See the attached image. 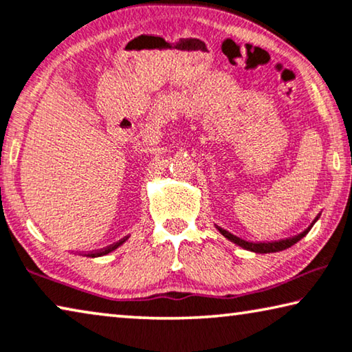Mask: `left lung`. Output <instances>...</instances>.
<instances>
[{
	"label": "left lung",
	"instance_id": "obj_1",
	"mask_svg": "<svg viewBox=\"0 0 352 352\" xmlns=\"http://www.w3.org/2000/svg\"><path fill=\"white\" fill-rule=\"evenodd\" d=\"M318 220V217L315 219V221ZM313 226V223H311ZM311 226H308V228L300 232V234H297L294 237H288V239H282V241H274V242H250V241H244L241 239V237H237L234 234H231L230 231H226L223 228H220V226H217V230L223 234L226 239H230L231 242H234V244L241 245L247 248V250L250 252H256V253H272V252H280V250H285V248H288L291 245H294L296 242H299L302 237H304L308 231L311 230Z\"/></svg>",
	"mask_w": 352,
	"mask_h": 352
}]
</instances>
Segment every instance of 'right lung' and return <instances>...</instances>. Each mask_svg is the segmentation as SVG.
<instances>
[{
    "instance_id": "add662e5",
    "label": "right lung",
    "mask_w": 352,
    "mask_h": 352,
    "mask_svg": "<svg viewBox=\"0 0 352 352\" xmlns=\"http://www.w3.org/2000/svg\"><path fill=\"white\" fill-rule=\"evenodd\" d=\"M127 241V236L126 237H122L121 241H118V242H115V244H111V245H108V247H105V248H100V250H96V252H89V253H85V256H91V258H96V256H102V255H107V253H110V252H113L115 250V248H118L120 245H122V242H126Z\"/></svg>"
}]
</instances>
